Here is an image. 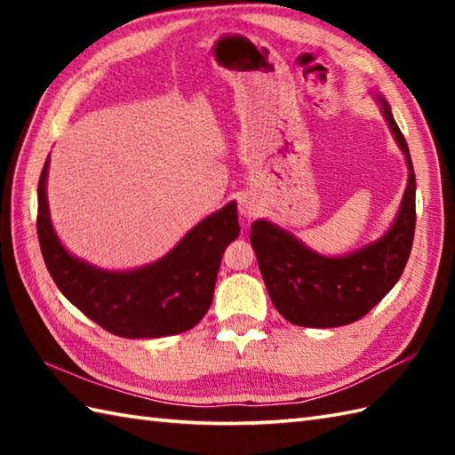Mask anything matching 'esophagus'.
Returning a JSON list of instances; mask_svg holds the SVG:
<instances>
[{"label":"esophagus","instance_id":"obj_1","mask_svg":"<svg viewBox=\"0 0 455 455\" xmlns=\"http://www.w3.org/2000/svg\"><path fill=\"white\" fill-rule=\"evenodd\" d=\"M238 211H240V215H244L248 219L250 217H256L258 211H259V203H258L256 197L244 193V196L238 199Z\"/></svg>","mask_w":455,"mask_h":455}]
</instances>
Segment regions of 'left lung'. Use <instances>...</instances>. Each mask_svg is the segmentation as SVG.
<instances>
[{
  "mask_svg": "<svg viewBox=\"0 0 455 455\" xmlns=\"http://www.w3.org/2000/svg\"><path fill=\"white\" fill-rule=\"evenodd\" d=\"M377 101L409 166L407 189L387 233L352 254L328 258L264 219L250 228V243L269 299L291 324L332 328L355 323L391 291L407 266L417 225V180L407 140L393 119L389 103L381 95Z\"/></svg>",
  "mask_w": 455,
  "mask_h": 455,
  "instance_id": "1",
  "label": "left lung"
}]
</instances>
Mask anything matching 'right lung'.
Instances as JSON below:
<instances>
[{
	"mask_svg": "<svg viewBox=\"0 0 455 455\" xmlns=\"http://www.w3.org/2000/svg\"><path fill=\"white\" fill-rule=\"evenodd\" d=\"M48 158L38 180L36 233L48 274L74 307L121 338H162L196 326L212 301L225 248L238 236L230 201L183 236L158 262L108 272L74 258L58 240L46 201Z\"/></svg>",
	"mask_w": 455,
	"mask_h": 455,
	"instance_id": "add662e5",
	"label": "right lung"
}]
</instances>
